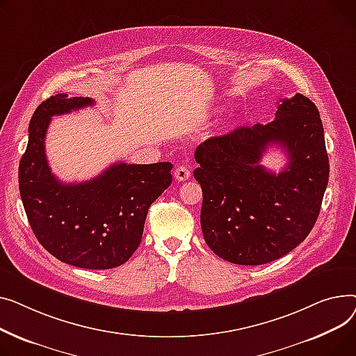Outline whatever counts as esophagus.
Instances as JSON below:
<instances>
[{"label":"esophagus","mask_w":356,"mask_h":356,"mask_svg":"<svg viewBox=\"0 0 356 356\" xmlns=\"http://www.w3.org/2000/svg\"><path fill=\"white\" fill-rule=\"evenodd\" d=\"M174 177L178 179V181H186L188 178H190V168H188L186 165H179L175 168L174 171Z\"/></svg>","instance_id":"1"}]
</instances>
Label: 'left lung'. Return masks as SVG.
I'll use <instances>...</instances> for the list:
<instances>
[{
    "label": "left lung",
    "instance_id": "left-lung-1",
    "mask_svg": "<svg viewBox=\"0 0 356 356\" xmlns=\"http://www.w3.org/2000/svg\"><path fill=\"white\" fill-rule=\"evenodd\" d=\"M275 144L288 155L279 175L259 165ZM195 161L202 236L218 257L260 266L283 257L309 236L327 185L329 158L319 111L306 96L282 99L267 124L207 139L195 149Z\"/></svg>",
    "mask_w": 356,
    "mask_h": 356
}]
</instances>
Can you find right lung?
I'll return each instance as SVG.
<instances>
[{
  "label": "right lung",
  "instance_id": "right-lung-1",
  "mask_svg": "<svg viewBox=\"0 0 356 356\" xmlns=\"http://www.w3.org/2000/svg\"><path fill=\"white\" fill-rule=\"evenodd\" d=\"M90 97L57 93L33 113L18 185L38 243L63 263L106 270L127 263L139 247L151 204L172 182V163L111 165L96 178L63 184L46 158L51 116L92 106Z\"/></svg>",
  "mask_w": 356,
  "mask_h": 356
}]
</instances>
